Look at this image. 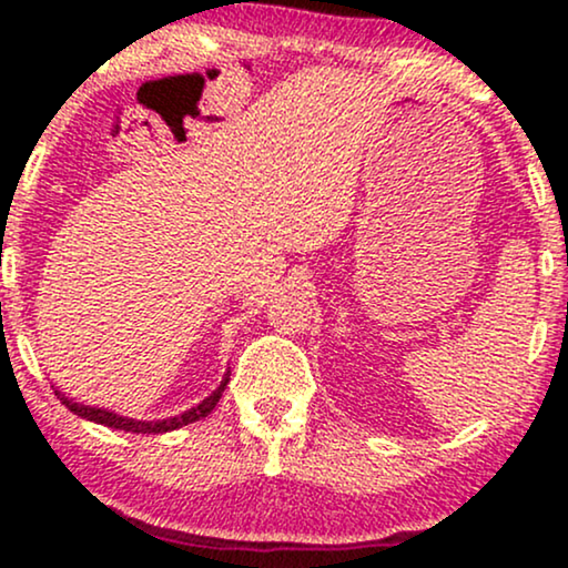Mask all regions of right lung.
Wrapping results in <instances>:
<instances>
[{
    "instance_id": "add662e5",
    "label": "right lung",
    "mask_w": 568,
    "mask_h": 568,
    "mask_svg": "<svg viewBox=\"0 0 568 568\" xmlns=\"http://www.w3.org/2000/svg\"><path fill=\"white\" fill-rule=\"evenodd\" d=\"M226 382H230V374H226V379L219 384L216 393H213L211 397H205V400H202L200 406L189 408V410H184V414H181V416H173V419H162V422H135V419H125V416L112 414V410L90 408V406H82V403L69 400V397H63L61 393H55V395L61 397L63 406H67L69 410H74L77 416H84V419L98 422V425H103V427L125 429V433H146V435L154 433V435H158V433H171V429H179V427H184V425H192V422H197V419H202V416L211 414V410L216 408L221 393H224V389H226Z\"/></svg>"
}]
</instances>
